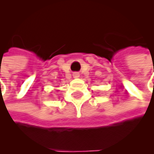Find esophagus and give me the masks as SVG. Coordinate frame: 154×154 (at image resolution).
<instances>
[{
  "label": "esophagus",
  "mask_w": 154,
  "mask_h": 154,
  "mask_svg": "<svg viewBox=\"0 0 154 154\" xmlns=\"http://www.w3.org/2000/svg\"><path fill=\"white\" fill-rule=\"evenodd\" d=\"M73 76H74V78H79V73H74V74H73Z\"/></svg>",
  "instance_id": "obj_1"
}]
</instances>
